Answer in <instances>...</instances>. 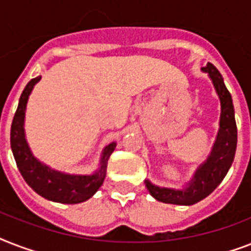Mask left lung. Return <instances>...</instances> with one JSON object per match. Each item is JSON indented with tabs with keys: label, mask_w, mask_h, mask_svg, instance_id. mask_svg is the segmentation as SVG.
<instances>
[{
	"label": "left lung",
	"mask_w": 251,
	"mask_h": 251,
	"mask_svg": "<svg viewBox=\"0 0 251 251\" xmlns=\"http://www.w3.org/2000/svg\"><path fill=\"white\" fill-rule=\"evenodd\" d=\"M201 70L208 74L220 100L222 112L218 135L206 161H203L195 169L191 179L183 185L182 189L157 186L150 179H145L146 187L150 194L159 202L178 206H191L198 203L199 201L208 197L220 185L233 163L237 147V126L234 120L232 96L229 91L226 90L222 74L214 65L208 62Z\"/></svg>",
	"instance_id": "obj_1"
}]
</instances>
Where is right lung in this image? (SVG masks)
<instances>
[{
  "mask_svg": "<svg viewBox=\"0 0 251 251\" xmlns=\"http://www.w3.org/2000/svg\"><path fill=\"white\" fill-rule=\"evenodd\" d=\"M40 79L41 76H36L27 83L19 99L17 112L14 114L11 131H10V143H11L14 159L17 161L18 169L25 182L43 198L52 202L66 203V204L86 202L104 182L108 159L116 149L117 143L112 142L104 147L100 156L99 168L92 175H74V173L57 171L36 159L25 139V118L29 95L32 92L35 84Z\"/></svg>",
  "mask_w": 251,
  "mask_h": 251,
  "instance_id": "1",
  "label": "right lung"
}]
</instances>
